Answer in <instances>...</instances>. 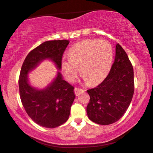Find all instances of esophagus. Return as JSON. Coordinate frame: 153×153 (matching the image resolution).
<instances>
[{"label":"esophagus","mask_w":153,"mask_h":153,"mask_svg":"<svg viewBox=\"0 0 153 153\" xmlns=\"http://www.w3.org/2000/svg\"><path fill=\"white\" fill-rule=\"evenodd\" d=\"M74 91H75V94L76 95V96H79V95L81 94V93H82L84 90H82V89L78 88V87H75V90H74Z\"/></svg>","instance_id":"1"}]
</instances>
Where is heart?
<instances>
[{"instance_id": "obj_1", "label": "heart", "mask_w": 153, "mask_h": 153, "mask_svg": "<svg viewBox=\"0 0 153 153\" xmlns=\"http://www.w3.org/2000/svg\"><path fill=\"white\" fill-rule=\"evenodd\" d=\"M114 60V50L108 41L88 39L74 45L69 57L62 60V69L69 81H74L81 66V73L91 84L103 81L109 73Z\"/></svg>"}]
</instances>
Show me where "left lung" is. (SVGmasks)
<instances>
[{"label":"left lung","mask_w":153,"mask_h":153,"mask_svg":"<svg viewBox=\"0 0 153 153\" xmlns=\"http://www.w3.org/2000/svg\"><path fill=\"white\" fill-rule=\"evenodd\" d=\"M134 90V70L128 55L119 43L109 74L99 85L87 90L89 119L99 125L119 120L128 109Z\"/></svg>","instance_id":"1"}]
</instances>
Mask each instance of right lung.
Here are the masks:
<instances>
[{
	"label": "right lung",
	"instance_id": "right-lung-1",
	"mask_svg": "<svg viewBox=\"0 0 153 153\" xmlns=\"http://www.w3.org/2000/svg\"><path fill=\"white\" fill-rule=\"evenodd\" d=\"M69 40L46 41L33 49L25 59L19 80L22 103L28 116L38 125L56 128L69 119L75 99L74 87L57 72L54 81L44 89L35 88L29 84L27 75L42 60H51L61 69L62 57Z\"/></svg>",
	"mask_w": 153,
	"mask_h": 153
}]
</instances>
